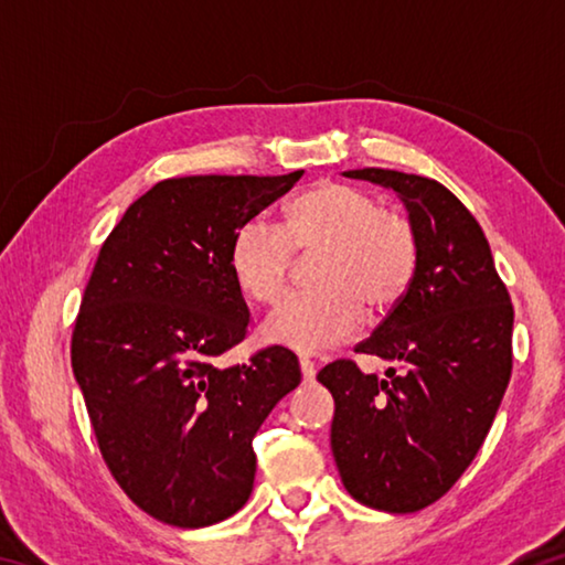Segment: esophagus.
I'll list each match as a JSON object with an SVG mask.
<instances>
[{"label":"esophagus","instance_id":"1","mask_svg":"<svg viewBox=\"0 0 565 565\" xmlns=\"http://www.w3.org/2000/svg\"><path fill=\"white\" fill-rule=\"evenodd\" d=\"M299 369H301L303 381H313V376H317V369H313V361H309V359H301V361H299Z\"/></svg>","mask_w":565,"mask_h":565}]
</instances>
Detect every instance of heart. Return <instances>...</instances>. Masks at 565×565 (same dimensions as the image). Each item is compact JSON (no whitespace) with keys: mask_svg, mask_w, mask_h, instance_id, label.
Wrapping results in <instances>:
<instances>
[{"mask_svg":"<svg viewBox=\"0 0 565 565\" xmlns=\"http://www.w3.org/2000/svg\"><path fill=\"white\" fill-rule=\"evenodd\" d=\"M296 252H319V289L286 296L262 333L291 351L319 353L359 331L363 306L386 313L404 301L418 271L420 238L406 214L386 209L371 191L327 179L291 199L284 226L264 216L238 224L228 266L248 299L274 303L289 281Z\"/></svg>","mask_w":565,"mask_h":565,"instance_id":"obj_1","label":"heart"}]
</instances>
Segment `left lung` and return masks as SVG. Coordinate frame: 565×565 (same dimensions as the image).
<instances>
[{
	"instance_id": "8db88e82",
	"label": "left lung",
	"mask_w": 565,
	"mask_h": 565,
	"mask_svg": "<svg viewBox=\"0 0 565 565\" xmlns=\"http://www.w3.org/2000/svg\"><path fill=\"white\" fill-rule=\"evenodd\" d=\"M404 199L420 238L416 279L356 353L394 361L386 379L351 359L319 371L331 391V451L359 503L416 513L461 478L481 448L513 369V306L473 214L436 179L347 171Z\"/></svg>"
}]
</instances>
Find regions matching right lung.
I'll list each match as a JSON object with an SVG mask.
<instances>
[{"mask_svg": "<svg viewBox=\"0 0 565 565\" xmlns=\"http://www.w3.org/2000/svg\"><path fill=\"white\" fill-rule=\"evenodd\" d=\"M301 174L164 179L99 248L72 369L114 481L161 523L202 529L242 509L254 489V436L299 386V361L284 347L228 369L214 361L248 327L228 266L236 226Z\"/></svg>", "mask_w": 565, "mask_h": 565, "instance_id": "obj_1", "label": "right lung"}]
</instances>
